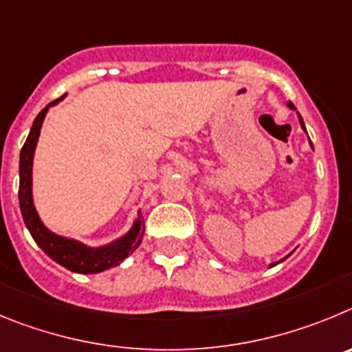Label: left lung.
<instances>
[{
  "mask_svg": "<svg viewBox=\"0 0 352 352\" xmlns=\"http://www.w3.org/2000/svg\"><path fill=\"white\" fill-rule=\"evenodd\" d=\"M287 107H289V109H293V110H296V109H294V105H293V103H291V101H289V103H287ZM298 119H300V124H302V129H303V131L307 133V129H305V124H303V119H302V116H300V113H298ZM309 142H310V140H309ZM310 145H312V144H310ZM287 256H289V254H287ZM287 256H286V258H287ZM286 258H283V259H280V261L270 263V268H272V267H275V265H278V263H283L284 259H286Z\"/></svg>",
  "mask_w": 352,
  "mask_h": 352,
  "instance_id": "left-lung-1",
  "label": "left lung"
}]
</instances>
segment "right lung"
Instances as JSON below:
<instances>
[{
    "label": "right lung",
    "instance_id": "1",
    "mask_svg": "<svg viewBox=\"0 0 352 352\" xmlns=\"http://www.w3.org/2000/svg\"><path fill=\"white\" fill-rule=\"evenodd\" d=\"M63 98L65 96L49 103L42 112L38 113L33 126H31L26 144H24V147L21 151V161H19V179H21L19 180V204H21V214L24 223H26V228L30 230L31 236L34 239V242L38 243V247L49 258L59 263L61 267L68 268L69 272H77V274H100V272H105L109 268L121 265L129 254H133V251L140 245L142 236H144L145 231V224L140 217V212H138V217L135 219L131 230L126 235L107 243V245L89 247L75 239L56 235V233H52L42 223L33 201L34 148H36L40 129H42L47 112H49L50 107L58 105Z\"/></svg>",
    "mask_w": 352,
    "mask_h": 352
}]
</instances>
